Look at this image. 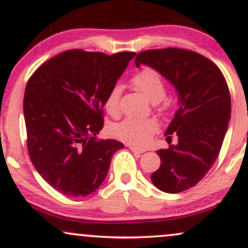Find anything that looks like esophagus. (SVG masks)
<instances>
[{"label":"esophagus","mask_w":248,"mask_h":248,"mask_svg":"<svg viewBox=\"0 0 248 248\" xmlns=\"http://www.w3.org/2000/svg\"><path fill=\"white\" fill-rule=\"evenodd\" d=\"M129 149L132 150V152H135V153H144L146 152V148H142V147H136V146H129Z\"/></svg>","instance_id":"obj_1"}]
</instances>
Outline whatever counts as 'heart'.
Returning a JSON list of instances; mask_svg holds the SVG:
<instances>
[{
	"label": "heart",
	"mask_w": 248,
	"mask_h": 248,
	"mask_svg": "<svg viewBox=\"0 0 248 248\" xmlns=\"http://www.w3.org/2000/svg\"><path fill=\"white\" fill-rule=\"evenodd\" d=\"M133 86L149 99L152 102L160 104L161 110L169 108V101L164 96L167 87L162 77L153 69H146L136 73L132 78ZM124 87L121 84H115L108 91L105 99V108L110 115L116 116L120 113V101ZM158 129V124L154 119L127 118L112 128L113 136L119 140L132 144H144L152 139Z\"/></svg>",
	"instance_id": "obj_1"
}]
</instances>
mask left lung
<instances>
[{"mask_svg":"<svg viewBox=\"0 0 248 248\" xmlns=\"http://www.w3.org/2000/svg\"><path fill=\"white\" fill-rule=\"evenodd\" d=\"M135 64L158 71L179 94V107L166 132L167 141L171 143L177 135V143L157 150L162 163L150 179L164 192L186 191L204 178L220 153L231 116L226 79L209 58L179 47L142 51Z\"/></svg>","mask_w":248,"mask_h":248,"instance_id":"8db88e82","label":"left lung"}]
</instances>
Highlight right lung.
I'll return each instance as SVG.
<instances>
[{
	"label": "right lung",
	"mask_w": 248,
	"mask_h": 248,
	"mask_svg": "<svg viewBox=\"0 0 248 248\" xmlns=\"http://www.w3.org/2000/svg\"><path fill=\"white\" fill-rule=\"evenodd\" d=\"M135 55L67 50L42 64L28 80L23 110L29 157L62 195L94 192L112 156L124 148L115 140L96 141L95 135L104 127L108 91Z\"/></svg>",
	"instance_id": "add662e5"
}]
</instances>
